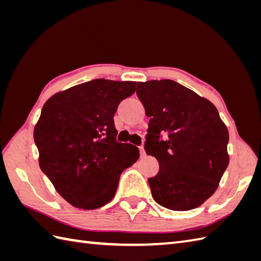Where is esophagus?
Segmentation results:
<instances>
[{"instance_id":"esophagus-1","label":"esophagus","mask_w":261,"mask_h":261,"mask_svg":"<svg viewBox=\"0 0 261 261\" xmlns=\"http://www.w3.org/2000/svg\"><path fill=\"white\" fill-rule=\"evenodd\" d=\"M139 151H140V157L143 158L146 156V151H145V148H143V146H140L139 147Z\"/></svg>"}]
</instances>
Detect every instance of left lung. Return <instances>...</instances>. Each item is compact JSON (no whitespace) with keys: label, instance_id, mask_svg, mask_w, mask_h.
Listing matches in <instances>:
<instances>
[{"label":"left lung","instance_id":"1","mask_svg":"<svg viewBox=\"0 0 261 261\" xmlns=\"http://www.w3.org/2000/svg\"><path fill=\"white\" fill-rule=\"evenodd\" d=\"M137 95L150 118L145 150L159 163L158 174L148 179L153 199L173 211L198 207L229 165V132L218 110L171 80L138 82Z\"/></svg>","mask_w":261,"mask_h":261}]
</instances>
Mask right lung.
Returning <instances> with one entry per match:
<instances>
[{"instance_id":"obj_1","label":"right lung","mask_w":261,"mask_h":261,"mask_svg":"<svg viewBox=\"0 0 261 261\" xmlns=\"http://www.w3.org/2000/svg\"><path fill=\"white\" fill-rule=\"evenodd\" d=\"M136 84L93 80L56 93L43 105L33 131L39 166L59 195L77 208L108 204L122 171L139 159L136 146L116 141L113 120Z\"/></svg>"}]
</instances>
